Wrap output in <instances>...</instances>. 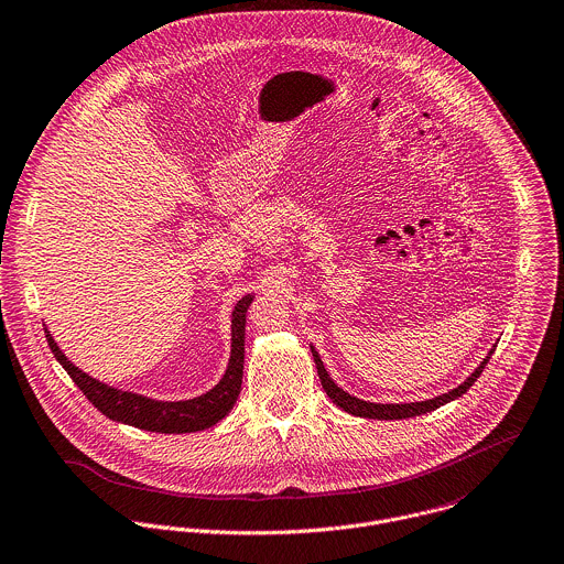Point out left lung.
Listing matches in <instances>:
<instances>
[{"mask_svg":"<svg viewBox=\"0 0 564 564\" xmlns=\"http://www.w3.org/2000/svg\"><path fill=\"white\" fill-rule=\"evenodd\" d=\"M492 352H495V350H490L488 357L479 364V368H477L473 375L468 376L459 387L451 389L448 393H442V395L431 398V400L404 402V404H380V402L376 404V402H368V400H359V398L350 395L348 391H344V389L330 378V375H328L326 368H324V364H322V359H319V355L315 352V348H313V359H315L317 375H319V380H322L326 393H328L330 400H333L337 406H341L344 411H348V413H352V415H361V417H375V420H404V417H413V415H422V413H426V411H433V409H437V406H442V404H446V402L459 398L462 393H466V391L473 387V382L481 376L484 368L488 366Z\"/></svg>","mask_w":564,"mask_h":564,"instance_id":"obj_1","label":"left lung"}]
</instances>
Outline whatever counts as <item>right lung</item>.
I'll use <instances>...</instances> for the list:
<instances>
[{
	"label": "right lung",
	"instance_id": "1",
	"mask_svg": "<svg viewBox=\"0 0 564 564\" xmlns=\"http://www.w3.org/2000/svg\"><path fill=\"white\" fill-rule=\"evenodd\" d=\"M251 302H253V295H245L231 313V357H229L227 372L220 378V382L198 398L180 400V402H162V400H153L147 395L109 387L80 372L72 361H67V357L54 344L50 333H45V339L56 361L65 368V372L78 384V389L87 395V400L109 420L124 422L147 431H158V433H192V431H203L216 424L218 420H223L231 411L240 393L242 364H245V315Z\"/></svg>",
	"mask_w": 564,
	"mask_h": 564
}]
</instances>
